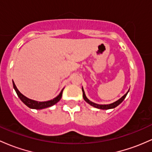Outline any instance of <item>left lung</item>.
I'll return each instance as SVG.
<instances>
[{
	"label": "left lung",
	"instance_id": "1",
	"mask_svg": "<svg viewBox=\"0 0 152 152\" xmlns=\"http://www.w3.org/2000/svg\"><path fill=\"white\" fill-rule=\"evenodd\" d=\"M82 91H83V97H84V99L86 102L89 103L90 105L94 107H96V108H98V109H101V110H109V109H113V108L116 107L117 106L119 105V104H121V103L122 102L123 100H124V99L126 98V95H127L128 92H128L126 93V94L123 95V96L121 98V99H119L118 100L115 102L112 103V104H96V103L92 102L90 101L89 99H87V97H86V95H85V92H84V89H83V88H82Z\"/></svg>",
	"mask_w": 152,
	"mask_h": 152
}]
</instances>
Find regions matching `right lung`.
I'll return each instance as SVG.
<instances>
[{
	"mask_svg": "<svg viewBox=\"0 0 152 152\" xmlns=\"http://www.w3.org/2000/svg\"><path fill=\"white\" fill-rule=\"evenodd\" d=\"M13 86H14L15 91H16V94H17L18 96L19 97V99H21V100L22 101L26 106L29 107V108H31V109H36V110L45 109V108L49 107L54 105L55 104H56V103H57L58 102H59L60 99H61V96H62L63 91V89L61 90V93H60L59 95H58L56 98H54L53 99H51V100L46 101V102H37L35 100H33V99H30L29 98L26 97V96H25L24 95L21 94L19 90H18L17 88H16L14 81H13Z\"/></svg>",
	"mask_w": 152,
	"mask_h": 152,
	"instance_id": "obj_1",
	"label": "right lung"
}]
</instances>
